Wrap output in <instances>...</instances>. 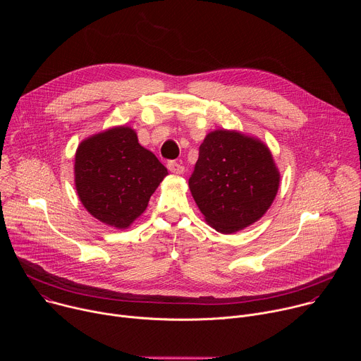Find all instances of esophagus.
<instances>
[{
  "label": "esophagus",
  "mask_w": 361,
  "mask_h": 361,
  "mask_svg": "<svg viewBox=\"0 0 361 361\" xmlns=\"http://www.w3.org/2000/svg\"><path fill=\"white\" fill-rule=\"evenodd\" d=\"M167 169L171 173H174V174H183L184 173V167L180 163H177V161H169L167 163Z\"/></svg>",
  "instance_id": "obj_1"
}]
</instances>
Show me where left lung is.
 Instances as JSON below:
<instances>
[{
	"label": "left lung",
	"mask_w": 361,
	"mask_h": 361,
	"mask_svg": "<svg viewBox=\"0 0 361 361\" xmlns=\"http://www.w3.org/2000/svg\"><path fill=\"white\" fill-rule=\"evenodd\" d=\"M279 181L271 152L263 142L217 130L200 145L188 185L207 223L228 234L263 217L277 194Z\"/></svg>",
	"instance_id": "1"
}]
</instances>
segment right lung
Returning <instances> with one entry per match:
<instances>
[{
	"mask_svg": "<svg viewBox=\"0 0 361 361\" xmlns=\"http://www.w3.org/2000/svg\"><path fill=\"white\" fill-rule=\"evenodd\" d=\"M74 170L84 207L117 228H127L141 216L169 174L159 159L140 145L130 127H116L82 141Z\"/></svg>",
	"mask_w": 361,
	"mask_h": 361,
	"instance_id": "add662e5",
	"label": "right lung"
}]
</instances>
